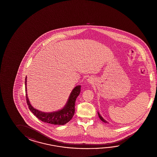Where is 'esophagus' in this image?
Wrapping results in <instances>:
<instances>
[{"label":"esophagus","instance_id":"1","mask_svg":"<svg viewBox=\"0 0 157 157\" xmlns=\"http://www.w3.org/2000/svg\"><path fill=\"white\" fill-rule=\"evenodd\" d=\"M87 81H88L89 83L91 84V83H93V82L94 81V79H93L92 77H89L88 78V80H87Z\"/></svg>","mask_w":157,"mask_h":157}]
</instances>
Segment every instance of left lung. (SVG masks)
I'll return each mask as SVG.
<instances>
[{
  "instance_id": "8db88e82",
  "label": "left lung",
  "mask_w": 157,
  "mask_h": 157,
  "mask_svg": "<svg viewBox=\"0 0 157 157\" xmlns=\"http://www.w3.org/2000/svg\"><path fill=\"white\" fill-rule=\"evenodd\" d=\"M98 114L99 117L100 118V119H101V121H103L104 123H108V122H107V121H105V119H103V118L102 117V116L101 115V114L99 113V112H98Z\"/></svg>"
}]
</instances>
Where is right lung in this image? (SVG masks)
<instances>
[{
    "label": "right lung",
    "instance_id": "1",
    "mask_svg": "<svg viewBox=\"0 0 157 157\" xmlns=\"http://www.w3.org/2000/svg\"><path fill=\"white\" fill-rule=\"evenodd\" d=\"M26 82V76L25 85L26 102L30 111L33 113L38 119L44 123L54 125H64L71 120L75 113V106L77 97L80 93V85H77L76 87L73 88L69 95V98L65 106L62 109L51 113H45L34 108L30 104L27 94Z\"/></svg>",
    "mask_w": 157,
    "mask_h": 157
}]
</instances>
